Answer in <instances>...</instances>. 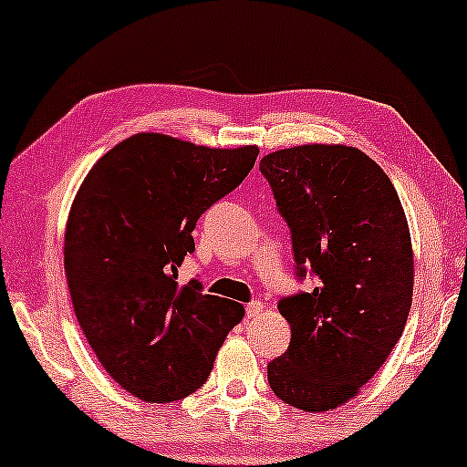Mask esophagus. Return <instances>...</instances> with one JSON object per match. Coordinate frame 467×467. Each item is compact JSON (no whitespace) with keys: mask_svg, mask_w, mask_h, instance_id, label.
<instances>
[{"mask_svg":"<svg viewBox=\"0 0 467 467\" xmlns=\"http://www.w3.org/2000/svg\"><path fill=\"white\" fill-rule=\"evenodd\" d=\"M261 312H264V304H261L259 299H254V302H251V304L246 306V315H248V317L254 318V317H259Z\"/></svg>","mask_w":467,"mask_h":467,"instance_id":"34e87169","label":"esophagus"}]
</instances>
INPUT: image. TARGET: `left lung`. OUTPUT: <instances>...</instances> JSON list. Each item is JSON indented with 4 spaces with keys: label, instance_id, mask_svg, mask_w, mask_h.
Wrapping results in <instances>:
<instances>
[{
    "label": "left lung",
    "instance_id": "1",
    "mask_svg": "<svg viewBox=\"0 0 467 467\" xmlns=\"http://www.w3.org/2000/svg\"><path fill=\"white\" fill-rule=\"evenodd\" d=\"M291 227L297 276L310 293L285 297L289 350L267 363L272 391L304 412L353 400L387 361L412 304L414 257L393 182L347 144H302L259 163Z\"/></svg>",
    "mask_w": 467,
    "mask_h": 467
}]
</instances>
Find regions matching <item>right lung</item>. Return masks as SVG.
<instances>
[{
    "mask_svg": "<svg viewBox=\"0 0 467 467\" xmlns=\"http://www.w3.org/2000/svg\"><path fill=\"white\" fill-rule=\"evenodd\" d=\"M257 146L210 149L136 133L88 170L67 214L63 265L82 334L106 372L149 404L182 400L213 372L244 306L178 283L191 232L244 181Z\"/></svg>",
    "mask_w": 467,
    "mask_h": 467,
    "instance_id": "add662e5",
    "label": "right lung"
}]
</instances>
